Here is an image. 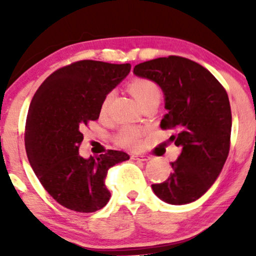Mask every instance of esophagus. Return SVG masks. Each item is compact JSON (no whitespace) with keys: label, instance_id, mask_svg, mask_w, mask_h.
I'll list each match as a JSON object with an SVG mask.
<instances>
[{"label":"esophagus","instance_id":"esophagus-1","mask_svg":"<svg viewBox=\"0 0 256 256\" xmlns=\"http://www.w3.org/2000/svg\"><path fill=\"white\" fill-rule=\"evenodd\" d=\"M131 160H138V161H148L150 156H146V154H131Z\"/></svg>","mask_w":256,"mask_h":256}]
</instances>
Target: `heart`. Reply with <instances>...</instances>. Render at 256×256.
Instances as JSON below:
<instances>
[{
  "instance_id": "b5f03b06",
  "label": "heart",
  "mask_w": 256,
  "mask_h": 256,
  "mask_svg": "<svg viewBox=\"0 0 256 256\" xmlns=\"http://www.w3.org/2000/svg\"><path fill=\"white\" fill-rule=\"evenodd\" d=\"M128 90L131 94L138 99L141 106L148 104L151 102H160L161 99V88L154 80L148 78H134L128 82ZM114 94L112 92H108L102 99V105H100V112L105 114L109 110L110 104L112 102ZM144 131L136 126L126 125L122 126L118 131L115 136L116 144L120 146L126 147V148H138L141 144V138H142Z\"/></svg>"
}]
</instances>
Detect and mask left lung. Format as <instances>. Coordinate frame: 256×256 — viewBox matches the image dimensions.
Wrapping results in <instances>:
<instances>
[{"label": "left lung", "instance_id": "obj_1", "mask_svg": "<svg viewBox=\"0 0 256 256\" xmlns=\"http://www.w3.org/2000/svg\"><path fill=\"white\" fill-rule=\"evenodd\" d=\"M134 73L154 80L164 94L167 114L162 130L180 147L171 162L174 172L152 184L154 194L170 204H187L202 197L216 182L230 148L232 110L223 85L204 66L178 56L138 64Z\"/></svg>", "mask_w": 256, "mask_h": 256}]
</instances>
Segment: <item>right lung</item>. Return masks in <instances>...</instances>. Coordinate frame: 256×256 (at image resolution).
Returning <instances> with one entry per match:
<instances>
[{"mask_svg":"<svg viewBox=\"0 0 256 256\" xmlns=\"http://www.w3.org/2000/svg\"><path fill=\"white\" fill-rule=\"evenodd\" d=\"M130 69L128 63L74 62L52 73L30 102L24 130L28 161L44 190L70 210L92 213L105 207L108 171L130 158L115 150L88 160L79 154L82 128L99 118L104 96Z\"/></svg>","mask_w":256,"mask_h":256,"instance_id":"1","label":"right lung"}]
</instances>
